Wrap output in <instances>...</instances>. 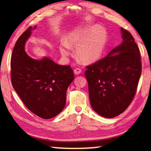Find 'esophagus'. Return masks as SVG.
<instances>
[{
  "label": "esophagus",
  "mask_w": 151,
  "mask_h": 151,
  "mask_svg": "<svg viewBox=\"0 0 151 151\" xmlns=\"http://www.w3.org/2000/svg\"><path fill=\"white\" fill-rule=\"evenodd\" d=\"M81 72H82V70L79 68H76L74 70V73H75V75H79V74L81 73Z\"/></svg>",
  "instance_id": "34e87169"
}]
</instances>
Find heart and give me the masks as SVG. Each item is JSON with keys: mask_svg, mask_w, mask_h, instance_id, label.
<instances>
[{"mask_svg": "<svg viewBox=\"0 0 151 151\" xmlns=\"http://www.w3.org/2000/svg\"><path fill=\"white\" fill-rule=\"evenodd\" d=\"M107 42L106 30L98 25L84 26L71 32L59 46L61 55L67 58L71 55V48L76 47L78 59L86 63H91L100 59Z\"/></svg>", "mask_w": 151, "mask_h": 151, "instance_id": "b5f03b06", "label": "heart"}]
</instances>
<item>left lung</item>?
<instances>
[{
    "mask_svg": "<svg viewBox=\"0 0 151 151\" xmlns=\"http://www.w3.org/2000/svg\"><path fill=\"white\" fill-rule=\"evenodd\" d=\"M123 42L108 55L86 67L90 104L101 116L112 118L132 102L142 65L140 51L132 35L121 28Z\"/></svg>",
    "mask_w": 151,
    "mask_h": 151,
    "instance_id": "obj_1",
    "label": "left lung"
}]
</instances>
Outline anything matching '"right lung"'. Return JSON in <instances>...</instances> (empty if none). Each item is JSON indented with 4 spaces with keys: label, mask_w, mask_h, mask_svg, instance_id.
Wrapping results in <instances>:
<instances>
[{
    "label": "right lung",
    "mask_w": 151,
    "mask_h": 151,
    "mask_svg": "<svg viewBox=\"0 0 151 151\" xmlns=\"http://www.w3.org/2000/svg\"><path fill=\"white\" fill-rule=\"evenodd\" d=\"M32 30L29 27L13 49L11 82L27 108L43 119H51L65 108L67 88L75 75L69 65H59L48 57L36 60L26 54L25 43Z\"/></svg>",
    "instance_id": "add662e5"
}]
</instances>
